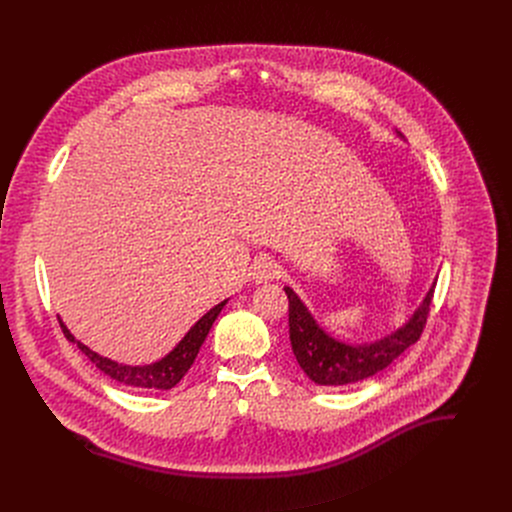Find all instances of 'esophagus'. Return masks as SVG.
I'll list each match as a JSON object with an SVG mask.
<instances>
[{"instance_id":"obj_1","label":"esophagus","mask_w":512,"mask_h":512,"mask_svg":"<svg viewBox=\"0 0 512 512\" xmlns=\"http://www.w3.org/2000/svg\"><path fill=\"white\" fill-rule=\"evenodd\" d=\"M279 265L267 257V255H261L253 261L251 265V277L255 283H263V281H271V279H277L279 277Z\"/></svg>"}]
</instances>
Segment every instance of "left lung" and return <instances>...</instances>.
<instances>
[{
  "label": "left lung",
  "instance_id": "1",
  "mask_svg": "<svg viewBox=\"0 0 512 512\" xmlns=\"http://www.w3.org/2000/svg\"><path fill=\"white\" fill-rule=\"evenodd\" d=\"M397 135L403 137L399 131ZM433 287L435 281L431 283L419 308L401 328L375 342L350 344L330 336L316 322L296 291L285 285L283 289L289 300V342L302 371L316 385L342 387L369 379L387 369L403 350L419 340L427 322Z\"/></svg>",
  "mask_w": 512,
  "mask_h": 512
}]
</instances>
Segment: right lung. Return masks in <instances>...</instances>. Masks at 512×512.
<instances>
[{"mask_svg": "<svg viewBox=\"0 0 512 512\" xmlns=\"http://www.w3.org/2000/svg\"><path fill=\"white\" fill-rule=\"evenodd\" d=\"M227 302L229 300H223L221 304H216L214 308H210L164 358H160L152 364H135V367H133V364H123V362H117V360H111L107 356L97 354L95 350H91L81 340L72 336L70 330L66 328V324L60 318H58V322H60V328H62L66 340L75 342L89 356V360L95 364V367L101 369L107 377H111V379H115V381H119L127 387H135V389L168 391V389L176 387L180 383V379L192 367V362H194L204 338L208 336L216 316L221 314V310L225 308Z\"/></svg>", "mask_w": 512, "mask_h": 512, "instance_id": "add662e5", "label": "right lung"}]
</instances>
